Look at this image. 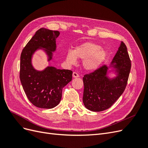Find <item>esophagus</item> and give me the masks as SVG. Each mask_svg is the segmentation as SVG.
<instances>
[{"label": "esophagus", "instance_id": "esophagus-1", "mask_svg": "<svg viewBox=\"0 0 148 148\" xmlns=\"http://www.w3.org/2000/svg\"><path fill=\"white\" fill-rule=\"evenodd\" d=\"M73 78H78L79 77V75L78 73L75 72V71H74V72L73 73Z\"/></svg>", "mask_w": 148, "mask_h": 148}]
</instances>
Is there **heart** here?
<instances>
[{
  "label": "heart",
  "mask_w": 148,
  "mask_h": 148,
  "mask_svg": "<svg viewBox=\"0 0 148 148\" xmlns=\"http://www.w3.org/2000/svg\"><path fill=\"white\" fill-rule=\"evenodd\" d=\"M107 53L99 44L92 42H84L75 47V50L69 51L66 59L68 63L73 65L77 58L83 59L84 69L88 71L96 70L102 65L107 58Z\"/></svg>",
  "instance_id": "obj_1"
}]
</instances>
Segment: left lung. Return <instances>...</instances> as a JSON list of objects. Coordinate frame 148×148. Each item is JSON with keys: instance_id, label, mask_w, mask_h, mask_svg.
Wrapping results in <instances>:
<instances>
[{"instance_id": "left-lung-1", "label": "left lung", "mask_w": 148, "mask_h": 148, "mask_svg": "<svg viewBox=\"0 0 148 148\" xmlns=\"http://www.w3.org/2000/svg\"><path fill=\"white\" fill-rule=\"evenodd\" d=\"M111 65L117 69V77H107L109 66L104 65L93 72L84 75L83 101L86 108L94 112L106 110L112 106L122 95L127 86L131 69V60L127 48L121 42Z\"/></svg>"}]
</instances>
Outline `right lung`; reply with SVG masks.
Instances as JSON below:
<instances>
[{
    "label": "right lung",
    "mask_w": 148,
    "mask_h": 148,
    "mask_svg": "<svg viewBox=\"0 0 148 148\" xmlns=\"http://www.w3.org/2000/svg\"><path fill=\"white\" fill-rule=\"evenodd\" d=\"M59 31L40 28L23 49L20 57V78L26 96L39 108L51 109L59 104L62 89L72 79V71L48 66L41 71L36 70L31 65V57L39 48L46 49L52 59L56 51V40Z\"/></svg>",
    "instance_id": "right-lung-1"
}]
</instances>
